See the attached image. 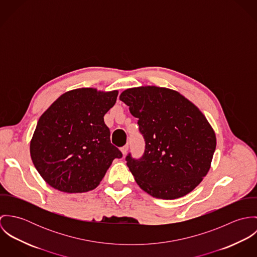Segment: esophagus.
I'll return each mask as SVG.
<instances>
[{"instance_id": "esophagus-1", "label": "esophagus", "mask_w": 257, "mask_h": 257, "mask_svg": "<svg viewBox=\"0 0 257 257\" xmlns=\"http://www.w3.org/2000/svg\"><path fill=\"white\" fill-rule=\"evenodd\" d=\"M127 150H128V146H127V145H125V146H123V147L120 148V151H121V153H122L123 155H125V154H126Z\"/></svg>"}]
</instances>
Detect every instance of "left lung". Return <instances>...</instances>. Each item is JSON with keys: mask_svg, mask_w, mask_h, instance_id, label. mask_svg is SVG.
<instances>
[{"mask_svg": "<svg viewBox=\"0 0 257 257\" xmlns=\"http://www.w3.org/2000/svg\"><path fill=\"white\" fill-rule=\"evenodd\" d=\"M119 100L138 117L144 155L126 165L152 197L173 200L194 190L210 169L217 146L206 116L180 93L155 86L126 89Z\"/></svg>", "mask_w": 257, "mask_h": 257, "instance_id": "left-lung-1", "label": "left lung"}]
</instances>
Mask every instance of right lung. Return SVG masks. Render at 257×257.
<instances>
[{
  "label": "right lung",
  "instance_id": "1",
  "mask_svg": "<svg viewBox=\"0 0 257 257\" xmlns=\"http://www.w3.org/2000/svg\"><path fill=\"white\" fill-rule=\"evenodd\" d=\"M117 91L81 88L61 95L37 121L31 156L40 176L54 189L83 193L95 189L114 158L122 153L110 144L105 113Z\"/></svg>",
  "mask_w": 257,
  "mask_h": 257
}]
</instances>
